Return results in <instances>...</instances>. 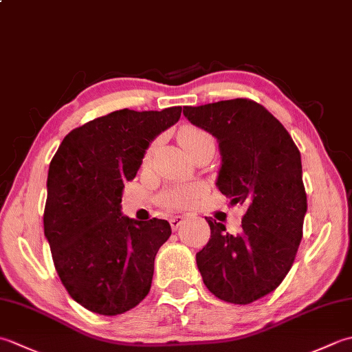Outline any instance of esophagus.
<instances>
[{
    "instance_id": "34e87169",
    "label": "esophagus",
    "mask_w": 352,
    "mask_h": 352,
    "mask_svg": "<svg viewBox=\"0 0 352 352\" xmlns=\"http://www.w3.org/2000/svg\"><path fill=\"white\" fill-rule=\"evenodd\" d=\"M186 218L183 214H177V216H172V218L169 219V222H170V227H172V230H177L178 227L182 226L183 223V221H184Z\"/></svg>"
}]
</instances>
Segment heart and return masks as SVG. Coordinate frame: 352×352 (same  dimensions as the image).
I'll use <instances>...</instances> for the list:
<instances>
[{
  "label": "heart",
  "mask_w": 352,
  "mask_h": 352,
  "mask_svg": "<svg viewBox=\"0 0 352 352\" xmlns=\"http://www.w3.org/2000/svg\"><path fill=\"white\" fill-rule=\"evenodd\" d=\"M178 140H180V145L184 151L189 154L193 148L201 145L206 140H212V138L204 130L197 129V126H184L180 134H178ZM153 151L154 146H149L145 155L146 160L153 154ZM199 193L201 189L197 184H175L160 192V195L157 197V203L168 208V210H177V208H186L192 206Z\"/></svg>",
  "instance_id": "obj_1"
}]
</instances>
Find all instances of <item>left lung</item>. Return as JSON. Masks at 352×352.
I'll return each mask as SVG.
<instances>
[{
	"label": "left lung",
	"mask_w": 352,
	"mask_h": 352,
	"mask_svg": "<svg viewBox=\"0 0 352 352\" xmlns=\"http://www.w3.org/2000/svg\"><path fill=\"white\" fill-rule=\"evenodd\" d=\"M183 113L218 139L216 186L231 206L246 207L237 234L206 218L212 236L197 254L201 276L222 301L254 302L280 286L301 243L307 195L300 149L278 119L252 100L184 106Z\"/></svg>",
	"instance_id": "8db88e82"
}]
</instances>
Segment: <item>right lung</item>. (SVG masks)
<instances>
[{
	"label": "right lung",
	"instance_id": "add662e5",
	"mask_svg": "<svg viewBox=\"0 0 352 352\" xmlns=\"http://www.w3.org/2000/svg\"><path fill=\"white\" fill-rule=\"evenodd\" d=\"M180 116L182 107L111 111L74 129L52 157L43 231L62 284L87 310L121 315L151 289L155 254L170 226L122 216V190L149 142Z\"/></svg>",
	"mask_w": 352,
	"mask_h": 352
}]
</instances>
